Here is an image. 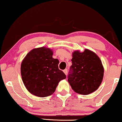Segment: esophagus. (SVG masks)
<instances>
[{
	"instance_id": "esophagus-1",
	"label": "esophagus",
	"mask_w": 122,
	"mask_h": 122,
	"mask_svg": "<svg viewBox=\"0 0 122 122\" xmlns=\"http://www.w3.org/2000/svg\"><path fill=\"white\" fill-rule=\"evenodd\" d=\"M63 72L64 73L65 75H67V73H68V70H67V69H65L64 70H63Z\"/></svg>"
}]
</instances>
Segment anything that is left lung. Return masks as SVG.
<instances>
[{"label":"left lung","instance_id":"left-lung-1","mask_svg":"<svg viewBox=\"0 0 122 122\" xmlns=\"http://www.w3.org/2000/svg\"><path fill=\"white\" fill-rule=\"evenodd\" d=\"M72 64L68 81L77 94L88 95L100 86L104 69L100 59L96 53L87 49L83 52L76 50L72 53Z\"/></svg>","mask_w":122,"mask_h":122}]
</instances>
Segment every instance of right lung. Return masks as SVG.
<instances>
[{
  "mask_svg": "<svg viewBox=\"0 0 122 122\" xmlns=\"http://www.w3.org/2000/svg\"><path fill=\"white\" fill-rule=\"evenodd\" d=\"M52 49L44 46L33 49L23 59L20 66L22 80L31 94L47 97L55 92L59 82L66 78L58 68L59 61L53 58Z\"/></svg>",
  "mask_w": 122,
  "mask_h": 122,
  "instance_id": "1",
  "label": "right lung"
}]
</instances>
